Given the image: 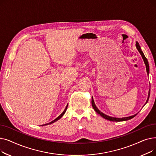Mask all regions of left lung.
<instances>
[{"label": "left lung", "mask_w": 156, "mask_h": 156, "mask_svg": "<svg viewBox=\"0 0 156 156\" xmlns=\"http://www.w3.org/2000/svg\"><path fill=\"white\" fill-rule=\"evenodd\" d=\"M136 48L138 49V51H139V52H140V54H141V55H142V58H143V59H144V62H145V66H146V69H147V75H149V66L148 61H147V58L145 57V56L144 55L143 52H142V50H141V48H140V45H139V44H138V43L137 42H136ZM149 96H150V90H149V95H148V98H147V101H146V103H147V102H148V101H149ZM146 103H145V104H146ZM92 107H93V108L94 109V110H95L98 114H100V115H101L102 117H103L104 118H105V119H108V120H109V121H126V120H128V119H132L133 118H134V117L136 115V114H135V115H133V116H129V117L122 118H118L111 117V116H108V115H106V114L102 113L101 111H100L99 109H98V108L96 107V105H95V103H94V99H93V97L92 98Z\"/></svg>", "instance_id": "obj_1"}]
</instances>
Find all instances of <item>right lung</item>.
<instances>
[{"label":"right lung","instance_id":"obj_1","mask_svg":"<svg viewBox=\"0 0 156 156\" xmlns=\"http://www.w3.org/2000/svg\"><path fill=\"white\" fill-rule=\"evenodd\" d=\"M67 108H68V105L66 106V108H65V109H64V111L62 112V113L61 114V115H59L58 117H57L56 119H55L54 121H51V122H48V123H47V124H45V125H44H44H50V124H52V123H54V122H55L56 121H57V120H59L63 115H64V114L65 113V112L66 111V109H67ZM43 126V125H42Z\"/></svg>","mask_w":156,"mask_h":156}]
</instances>
